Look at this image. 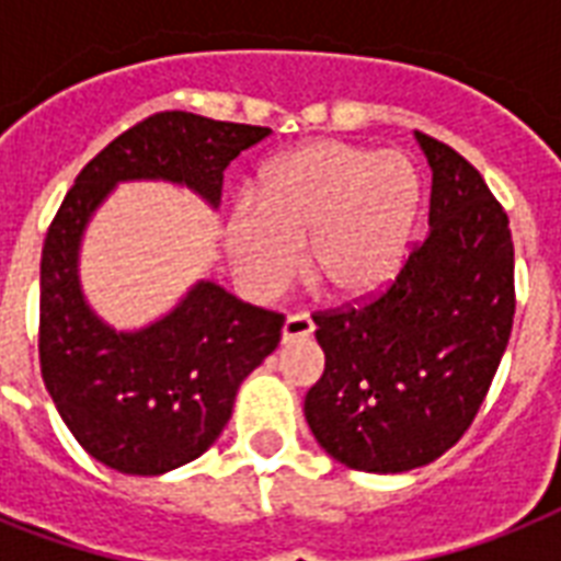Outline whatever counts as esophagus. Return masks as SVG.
I'll return each instance as SVG.
<instances>
[{
	"mask_svg": "<svg viewBox=\"0 0 561 561\" xmlns=\"http://www.w3.org/2000/svg\"><path fill=\"white\" fill-rule=\"evenodd\" d=\"M314 334V323L308 320L306 314H290L282 325V343H297V341H306Z\"/></svg>",
	"mask_w": 561,
	"mask_h": 561,
	"instance_id": "34e87169",
	"label": "esophagus"
}]
</instances>
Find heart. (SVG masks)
I'll list each match as a JSON object with an SVG mask.
<instances>
[{"label": "heart", "instance_id": "1", "mask_svg": "<svg viewBox=\"0 0 561 561\" xmlns=\"http://www.w3.org/2000/svg\"><path fill=\"white\" fill-rule=\"evenodd\" d=\"M419 178L404 153L367 145H299L262 169L253 197L232 203L224 247L253 297H279L302 271L341 302L396 279L416 224Z\"/></svg>", "mask_w": 561, "mask_h": 561}]
</instances>
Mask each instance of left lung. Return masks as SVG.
I'll list each match as a JSON object with an SVG mask.
<instances>
[{
  "mask_svg": "<svg viewBox=\"0 0 561 561\" xmlns=\"http://www.w3.org/2000/svg\"><path fill=\"white\" fill-rule=\"evenodd\" d=\"M416 142L431 165L425 241L378 299L314 314L325 369L306 422L329 457L369 474L443 457L478 416L513 332L506 211L454 148Z\"/></svg>",
  "mask_w": 561,
  "mask_h": 561,
  "instance_id": "8db88e82",
  "label": "left lung"
}]
</instances>
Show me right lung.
I'll use <instances>...</instances> for the list:
<instances>
[{
    "label": "right lung",
    "instance_id": "obj_1",
    "mask_svg": "<svg viewBox=\"0 0 561 561\" xmlns=\"http://www.w3.org/2000/svg\"><path fill=\"white\" fill-rule=\"evenodd\" d=\"M271 127L183 110L157 113L104 148L60 203L39 262V373L92 460L165 474L197 460L232 416L236 392L282 337L285 317L197 279L142 329H116L81 288V244L118 183H171L220 206L224 171Z\"/></svg>",
    "mask_w": 561,
    "mask_h": 561
}]
</instances>
